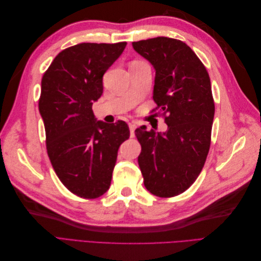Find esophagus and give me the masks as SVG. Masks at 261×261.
<instances>
[{"label": "esophagus", "instance_id": "34e87169", "mask_svg": "<svg viewBox=\"0 0 261 261\" xmlns=\"http://www.w3.org/2000/svg\"><path fill=\"white\" fill-rule=\"evenodd\" d=\"M136 124L135 123H129V132H130V137L135 136V129H136Z\"/></svg>", "mask_w": 261, "mask_h": 261}]
</instances>
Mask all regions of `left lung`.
Listing matches in <instances>:
<instances>
[{"label": "left lung", "instance_id": "obj_1", "mask_svg": "<svg viewBox=\"0 0 261 261\" xmlns=\"http://www.w3.org/2000/svg\"><path fill=\"white\" fill-rule=\"evenodd\" d=\"M133 48L155 69L153 100L168 125L164 133L146 126L135 130L138 164L148 191L169 198L191 187L206 162L215 116L210 78L195 52L177 39L156 37L133 42Z\"/></svg>", "mask_w": 261, "mask_h": 261}]
</instances>
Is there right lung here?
I'll use <instances>...</instances> for the list:
<instances>
[{"label":"right lung","mask_w":261,"mask_h":261,"mask_svg":"<svg viewBox=\"0 0 261 261\" xmlns=\"http://www.w3.org/2000/svg\"><path fill=\"white\" fill-rule=\"evenodd\" d=\"M126 42L80 43L60 52L41 81L39 111L46 151L69 192L93 199L111 185L117 150L129 138L124 121H97L92 105L103 92L102 78Z\"/></svg>","instance_id":"obj_1"}]
</instances>
